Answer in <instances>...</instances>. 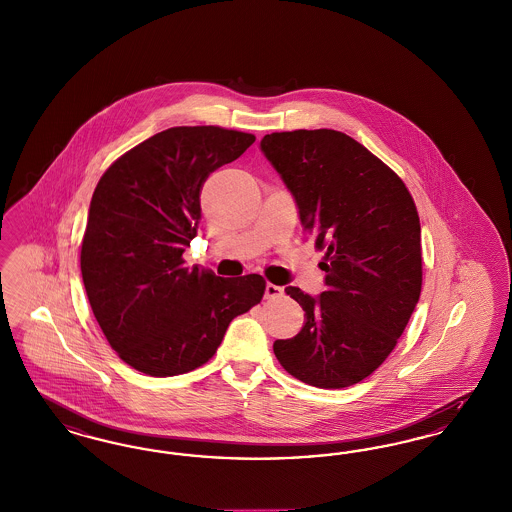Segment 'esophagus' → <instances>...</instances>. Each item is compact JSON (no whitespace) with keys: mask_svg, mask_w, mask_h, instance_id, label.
<instances>
[{"mask_svg":"<svg viewBox=\"0 0 512 512\" xmlns=\"http://www.w3.org/2000/svg\"><path fill=\"white\" fill-rule=\"evenodd\" d=\"M283 294V287H277L273 283H267L266 285V298H277Z\"/></svg>","mask_w":512,"mask_h":512,"instance_id":"1","label":"esophagus"}]
</instances>
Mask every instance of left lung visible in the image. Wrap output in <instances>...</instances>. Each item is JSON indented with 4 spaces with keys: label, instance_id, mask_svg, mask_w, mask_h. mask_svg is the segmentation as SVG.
Returning a JSON list of instances; mask_svg holds the SVG:
<instances>
[{
    "label": "left lung",
    "instance_id": "obj_1",
    "mask_svg": "<svg viewBox=\"0 0 512 512\" xmlns=\"http://www.w3.org/2000/svg\"><path fill=\"white\" fill-rule=\"evenodd\" d=\"M260 149L296 200L304 231L325 250V292L285 289L306 321L273 342L275 357L317 388L357 384L390 356L419 302L417 206L396 172L342 132H275Z\"/></svg>",
    "mask_w": 512,
    "mask_h": 512
}]
</instances>
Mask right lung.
Masks as SVG:
<instances>
[{
  "label": "right lung",
  "mask_w": 512,
  "mask_h": 512,
  "mask_svg": "<svg viewBox=\"0 0 512 512\" xmlns=\"http://www.w3.org/2000/svg\"><path fill=\"white\" fill-rule=\"evenodd\" d=\"M254 141L218 126L170 128L120 156L93 191L80 252L89 306L112 350L145 375L204 365L264 296L262 275L218 277L181 258L204 181Z\"/></svg>",
  "instance_id": "obj_1"
}]
</instances>
